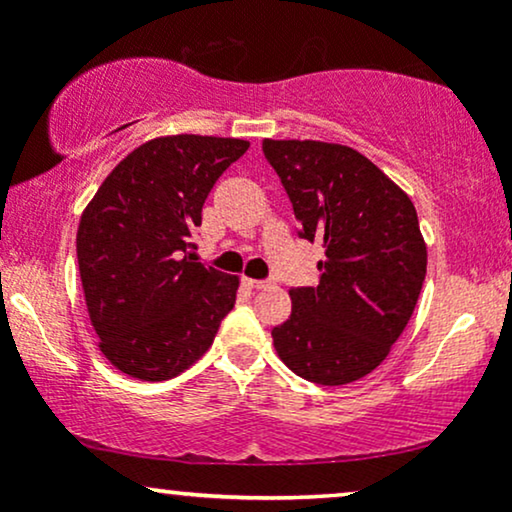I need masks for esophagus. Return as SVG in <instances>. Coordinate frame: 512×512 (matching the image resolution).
Here are the masks:
<instances>
[{
	"mask_svg": "<svg viewBox=\"0 0 512 512\" xmlns=\"http://www.w3.org/2000/svg\"><path fill=\"white\" fill-rule=\"evenodd\" d=\"M243 284L248 286V289L260 291V289H269V286H272V281L269 279H243Z\"/></svg>",
	"mask_w": 512,
	"mask_h": 512,
	"instance_id": "obj_1",
	"label": "esophagus"
}]
</instances>
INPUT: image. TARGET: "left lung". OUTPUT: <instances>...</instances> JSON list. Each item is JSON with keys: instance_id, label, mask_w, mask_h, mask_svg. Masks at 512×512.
<instances>
[{"instance_id": "obj_1", "label": "left lung", "mask_w": 512, "mask_h": 512, "mask_svg": "<svg viewBox=\"0 0 512 512\" xmlns=\"http://www.w3.org/2000/svg\"><path fill=\"white\" fill-rule=\"evenodd\" d=\"M305 240H320V284L291 289L274 349L317 385L361 380L407 327L426 276L419 216L402 187L356 149L313 139H264Z\"/></svg>"}]
</instances>
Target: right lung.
<instances>
[{
    "label": "right lung",
    "mask_w": 512,
    "mask_h": 512,
    "mask_svg": "<svg viewBox=\"0 0 512 512\" xmlns=\"http://www.w3.org/2000/svg\"><path fill=\"white\" fill-rule=\"evenodd\" d=\"M231 137L173 134L122 158L76 231L81 286L101 351L129 378H175L214 342L238 276L197 262L192 233L221 173L248 151Z\"/></svg>",
    "instance_id": "1"
}]
</instances>
